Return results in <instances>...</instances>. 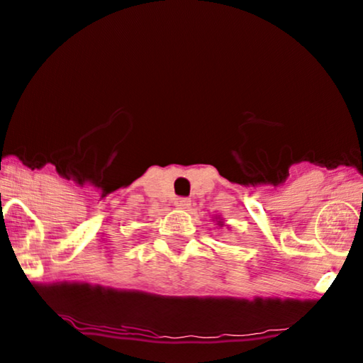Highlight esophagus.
I'll return each mask as SVG.
<instances>
[{
	"instance_id": "obj_1",
	"label": "esophagus",
	"mask_w": 363,
	"mask_h": 363,
	"mask_svg": "<svg viewBox=\"0 0 363 363\" xmlns=\"http://www.w3.org/2000/svg\"><path fill=\"white\" fill-rule=\"evenodd\" d=\"M174 205L177 206V208H189L191 201L188 200V198H177V200L174 201Z\"/></svg>"
}]
</instances>
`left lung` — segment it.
I'll use <instances>...</instances> for the list:
<instances>
[{
	"mask_svg": "<svg viewBox=\"0 0 363 363\" xmlns=\"http://www.w3.org/2000/svg\"><path fill=\"white\" fill-rule=\"evenodd\" d=\"M220 225H222V222H220Z\"/></svg>",
	"mask_w": 363,
	"mask_h": 363,
	"instance_id": "8db88e82",
	"label": "left lung"
}]
</instances>
